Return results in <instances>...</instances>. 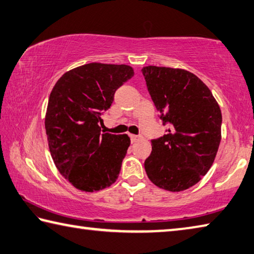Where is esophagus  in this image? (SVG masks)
Listing matches in <instances>:
<instances>
[{
	"label": "esophagus",
	"instance_id": "34e87169",
	"mask_svg": "<svg viewBox=\"0 0 254 254\" xmlns=\"http://www.w3.org/2000/svg\"><path fill=\"white\" fill-rule=\"evenodd\" d=\"M130 139H131V142H136L137 140L141 139L140 135H134V134H130Z\"/></svg>",
	"mask_w": 254,
	"mask_h": 254
}]
</instances>
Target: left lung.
I'll list each match as a JSON object with an SVG mask.
<instances>
[{
	"instance_id": "8db88e82",
	"label": "left lung",
	"mask_w": 254,
	"mask_h": 254,
	"mask_svg": "<svg viewBox=\"0 0 254 254\" xmlns=\"http://www.w3.org/2000/svg\"><path fill=\"white\" fill-rule=\"evenodd\" d=\"M142 74L165 134L151 140L145 160L156 187L180 192L200 181L213 164L221 141L222 114L212 92L193 73L181 68L145 66Z\"/></svg>"
}]
</instances>
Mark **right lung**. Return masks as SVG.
<instances>
[{
	"mask_svg": "<svg viewBox=\"0 0 254 254\" xmlns=\"http://www.w3.org/2000/svg\"><path fill=\"white\" fill-rule=\"evenodd\" d=\"M133 75L126 64L89 63L64 73L51 92L45 115L51 156L81 191H100L117 181L130 137L102 133L99 123L115 91Z\"/></svg>",
	"mask_w": 254,
	"mask_h": 254,
	"instance_id": "1",
	"label": "right lung"
}]
</instances>
